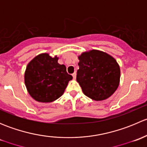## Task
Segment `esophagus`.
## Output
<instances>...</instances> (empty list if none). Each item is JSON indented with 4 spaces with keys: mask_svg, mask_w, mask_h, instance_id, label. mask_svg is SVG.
Returning <instances> with one entry per match:
<instances>
[{
    "mask_svg": "<svg viewBox=\"0 0 147 147\" xmlns=\"http://www.w3.org/2000/svg\"><path fill=\"white\" fill-rule=\"evenodd\" d=\"M72 77H73L74 80L76 79V72H74V73L72 74Z\"/></svg>",
    "mask_w": 147,
    "mask_h": 147,
    "instance_id": "esophagus-1",
    "label": "esophagus"
}]
</instances>
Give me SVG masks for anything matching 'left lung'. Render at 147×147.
<instances>
[{"label":"left lung","mask_w":147,"mask_h":147,"mask_svg":"<svg viewBox=\"0 0 147 147\" xmlns=\"http://www.w3.org/2000/svg\"><path fill=\"white\" fill-rule=\"evenodd\" d=\"M77 81L83 93L95 101L107 99L119 84L120 68L115 59L107 53L90 50L78 57Z\"/></svg>","instance_id":"left-lung-1"}]
</instances>
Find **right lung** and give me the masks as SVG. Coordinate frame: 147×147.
<instances>
[{
    "label": "right lung",
    "instance_id": "add662e5",
    "mask_svg": "<svg viewBox=\"0 0 147 147\" xmlns=\"http://www.w3.org/2000/svg\"><path fill=\"white\" fill-rule=\"evenodd\" d=\"M58 57L42 53L34 57L27 65L25 84L30 95L38 102H52L64 93L72 75L64 65L57 63Z\"/></svg>",
    "mask_w": 147,
    "mask_h": 147
}]
</instances>
